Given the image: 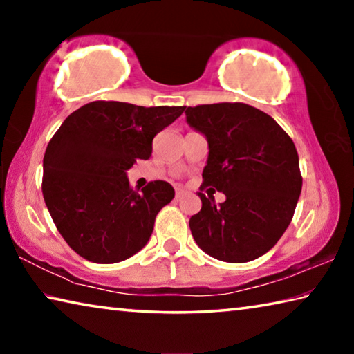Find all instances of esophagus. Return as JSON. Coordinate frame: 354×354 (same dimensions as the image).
<instances>
[{"mask_svg": "<svg viewBox=\"0 0 354 354\" xmlns=\"http://www.w3.org/2000/svg\"><path fill=\"white\" fill-rule=\"evenodd\" d=\"M187 194V192H185L184 189H176V200H179V198H183V196Z\"/></svg>", "mask_w": 354, "mask_h": 354, "instance_id": "1", "label": "esophagus"}]
</instances>
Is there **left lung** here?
Instances as JSON below:
<instances>
[{
    "label": "left lung",
    "instance_id": "1",
    "mask_svg": "<svg viewBox=\"0 0 354 354\" xmlns=\"http://www.w3.org/2000/svg\"><path fill=\"white\" fill-rule=\"evenodd\" d=\"M185 122L207 140L203 185L226 196L215 206L200 192L192 236L218 261L257 259L277 245L295 212L303 184L295 145L270 115L243 103L187 107Z\"/></svg>",
    "mask_w": 354,
    "mask_h": 354
}]
</instances>
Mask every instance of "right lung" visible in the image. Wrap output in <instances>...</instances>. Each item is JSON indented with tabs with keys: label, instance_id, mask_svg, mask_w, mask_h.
I'll list each match as a JSON object with an SVG mask.
<instances>
[{
	"label": "right lung",
	"instance_id": "add662e5",
	"mask_svg": "<svg viewBox=\"0 0 354 354\" xmlns=\"http://www.w3.org/2000/svg\"><path fill=\"white\" fill-rule=\"evenodd\" d=\"M184 109L93 101L70 113L53 136L41 192L57 231L84 259L115 263L145 247L175 189L153 181L134 190L127 171L137 159H149L154 136Z\"/></svg>",
	"mask_w": 354,
	"mask_h": 354
}]
</instances>
